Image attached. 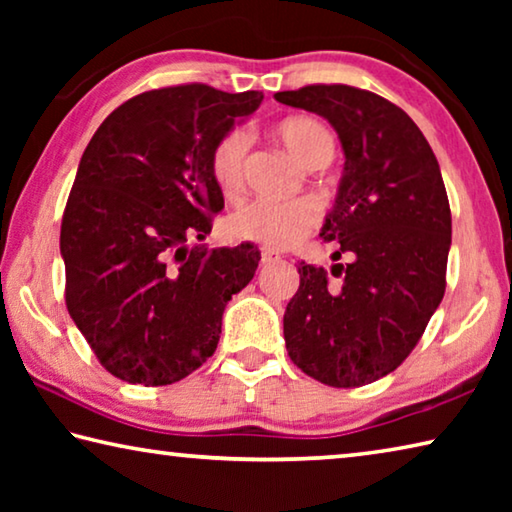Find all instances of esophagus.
I'll list each match as a JSON object with an SVG mask.
<instances>
[{
  "label": "esophagus",
  "instance_id": "34e87169",
  "mask_svg": "<svg viewBox=\"0 0 512 512\" xmlns=\"http://www.w3.org/2000/svg\"><path fill=\"white\" fill-rule=\"evenodd\" d=\"M277 259H280V255L273 253V250H268V248L262 250V264H271V262H277Z\"/></svg>",
  "mask_w": 512,
  "mask_h": 512
}]
</instances>
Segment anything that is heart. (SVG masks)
<instances>
[{"instance_id": "obj_1", "label": "heart", "mask_w": 512, "mask_h": 512, "mask_svg": "<svg viewBox=\"0 0 512 512\" xmlns=\"http://www.w3.org/2000/svg\"><path fill=\"white\" fill-rule=\"evenodd\" d=\"M275 137L293 158L309 169L325 167L334 158L332 131L318 119L289 117L275 126ZM248 137L244 131L225 133L210 153V176L223 198L235 201L244 192V164ZM318 223V210L309 201H253L230 214L232 237L266 248H291Z\"/></svg>"}]
</instances>
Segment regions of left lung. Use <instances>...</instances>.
Wrapping results in <instances>:
<instances>
[{"mask_svg": "<svg viewBox=\"0 0 512 512\" xmlns=\"http://www.w3.org/2000/svg\"><path fill=\"white\" fill-rule=\"evenodd\" d=\"M275 99L325 117L345 153L343 178L320 237L341 248L302 262L284 311L291 361L334 388L386 377L409 357L445 296L452 212L436 155L415 121L375 92L305 85Z\"/></svg>", "mask_w": 512, "mask_h": 512, "instance_id": "8db88e82", "label": "left lung"}]
</instances>
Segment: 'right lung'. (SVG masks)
<instances>
[{
    "instance_id": "1",
    "label": "right lung",
    "mask_w": 512,
    "mask_h": 512,
    "mask_svg": "<svg viewBox=\"0 0 512 512\" xmlns=\"http://www.w3.org/2000/svg\"><path fill=\"white\" fill-rule=\"evenodd\" d=\"M264 94L205 83L149 90L103 119L69 192L60 255L65 305L110 375L167 386L219 343L228 300L253 280L259 250L189 248L223 194L210 153Z\"/></svg>"
}]
</instances>
